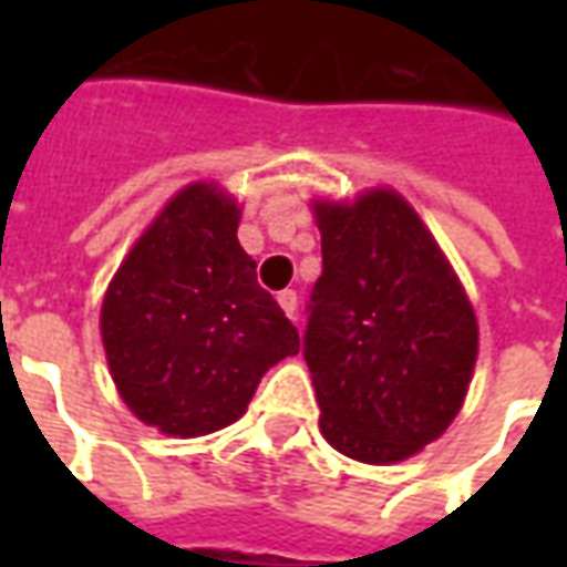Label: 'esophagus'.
<instances>
[{"instance_id":"34e87169","label":"esophagus","mask_w":567,"mask_h":567,"mask_svg":"<svg viewBox=\"0 0 567 567\" xmlns=\"http://www.w3.org/2000/svg\"><path fill=\"white\" fill-rule=\"evenodd\" d=\"M279 307H282V312L288 316V319H297V291H291V288H285V291H279Z\"/></svg>"}]
</instances>
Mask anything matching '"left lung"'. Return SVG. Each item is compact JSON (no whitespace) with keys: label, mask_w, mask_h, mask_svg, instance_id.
Here are the masks:
<instances>
[{"label":"left lung","mask_w":567,"mask_h":567,"mask_svg":"<svg viewBox=\"0 0 567 567\" xmlns=\"http://www.w3.org/2000/svg\"><path fill=\"white\" fill-rule=\"evenodd\" d=\"M312 209L321 276L303 358L321 434L355 462H404L462 410L480 343L474 307L401 194L373 187Z\"/></svg>","instance_id":"8db88e82"}]
</instances>
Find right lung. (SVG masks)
Instances as JSON below:
<instances>
[{
	"label": "right lung",
	"instance_id": "add662e5",
	"mask_svg": "<svg viewBox=\"0 0 567 567\" xmlns=\"http://www.w3.org/2000/svg\"><path fill=\"white\" fill-rule=\"evenodd\" d=\"M221 187H182L130 248L100 312L124 404L169 437H199L248 410L260 377L300 352V333L239 239Z\"/></svg>",
	"mask_w": 567,
	"mask_h": 567
}]
</instances>
